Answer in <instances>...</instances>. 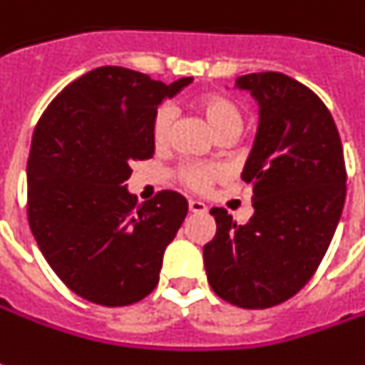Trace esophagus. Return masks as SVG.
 <instances>
[{
	"instance_id": "34e87169",
	"label": "esophagus",
	"mask_w": 365,
	"mask_h": 365,
	"mask_svg": "<svg viewBox=\"0 0 365 365\" xmlns=\"http://www.w3.org/2000/svg\"><path fill=\"white\" fill-rule=\"evenodd\" d=\"M188 209H190V212H207V205L202 200L190 199L188 200Z\"/></svg>"
}]
</instances>
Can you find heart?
Masks as SVG:
<instances>
[{
	"label": "heart",
	"instance_id": "heart-1",
	"mask_svg": "<svg viewBox=\"0 0 365 365\" xmlns=\"http://www.w3.org/2000/svg\"><path fill=\"white\" fill-rule=\"evenodd\" d=\"M195 106L209 122V126L217 136L227 134V132L237 134L241 128V112L231 98L209 92V94H202V96L197 98ZM173 120H175V110L168 104L160 106L154 112L153 140L158 146H163L168 140ZM222 175H225L222 166L212 165V163H185L178 168V180L190 190H205V188L211 187L212 182L222 178Z\"/></svg>",
	"mask_w": 365,
	"mask_h": 365
}]
</instances>
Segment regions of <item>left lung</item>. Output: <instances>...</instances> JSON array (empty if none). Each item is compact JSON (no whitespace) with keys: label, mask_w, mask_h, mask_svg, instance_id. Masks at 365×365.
<instances>
[{"label":"left lung","mask_w":365,"mask_h":365,"mask_svg":"<svg viewBox=\"0 0 365 365\" xmlns=\"http://www.w3.org/2000/svg\"><path fill=\"white\" fill-rule=\"evenodd\" d=\"M259 102V126L241 178L253 217L237 225L211 209L217 235L202 247L212 291L237 307L287 302L319 267L346 200V163L329 110L307 86L279 72L237 78Z\"/></svg>","instance_id":"obj_1"}]
</instances>
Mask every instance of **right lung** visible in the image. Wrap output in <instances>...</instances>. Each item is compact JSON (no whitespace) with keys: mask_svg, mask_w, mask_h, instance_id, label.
<instances>
[{"mask_svg":"<svg viewBox=\"0 0 365 365\" xmlns=\"http://www.w3.org/2000/svg\"><path fill=\"white\" fill-rule=\"evenodd\" d=\"M173 84L102 66L63 88L41 114L28 158V221L53 273L88 302L120 307L158 283L188 202L160 190L138 205L126 180L154 154L153 118Z\"/></svg>","mask_w":365,"mask_h":365,"instance_id":"add662e5","label":"right lung"}]
</instances>
